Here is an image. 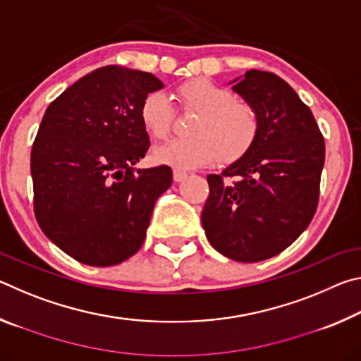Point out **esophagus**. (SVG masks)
I'll return each mask as SVG.
<instances>
[{"label": "esophagus", "instance_id": "1", "mask_svg": "<svg viewBox=\"0 0 361 361\" xmlns=\"http://www.w3.org/2000/svg\"><path fill=\"white\" fill-rule=\"evenodd\" d=\"M188 176V173L186 172H181V170H173V180L176 181V183H180V181H183Z\"/></svg>", "mask_w": 361, "mask_h": 361}]
</instances>
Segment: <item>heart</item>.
<instances>
[{
    "instance_id": "1",
    "label": "heart",
    "mask_w": 361,
    "mask_h": 361,
    "mask_svg": "<svg viewBox=\"0 0 361 361\" xmlns=\"http://www.w3.org/2000/svg\"><path fill=\"white\" fill-rule=\"evenodd\" d=\"M178 99L185 111L197 113L189 127L191 137L157 148L154 157L159 162L194 169L218 157L228 164L252 148L258 135V118L248 105L237 102L229 89L209 79H194L178 89ZM140 116L146 132L162 140L173 124L175 109L166 94L151 92L145 97Z\"/></svg>"
}]
</instances>
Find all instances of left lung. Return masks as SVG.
<instances>
[{"mask_svg":"<svg viewBox=\"0 0 361 361\" xmlns=\"http://www.w3.org/2000/svg\"><path fill=\"white\" fill-rule=\"evenodd\" d=\"M229 84L255 111L258 135L221 175L207 176L202 226L216 252L258 262L283 252L312 221L325 140L309 106L274 73L250 70Z\"/></svg>","mask_w":361,"mask_h":361,"instance_id":"left-lung-1","label":"left lung"}]
</instances>
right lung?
I'll return each mask as SVG.
<instances>
[{
  "instance_id": "1",
  "label": "right lung",
  "mask_w": 361,
  "mask_h": 361,
  "mask_svg": "<svg viewBox=\"0 0 361 361\" xmlns=\"http://www.w3.org/2000/svg\"><path fill=\"white\" fill-rule=\"evenodd\" d=\"M151 73L108 65L60 94L32 148L35 215L51 242L82 264L114 266L143 245L172 169H133L149 148L140 109L162 89Z\"/></svg>"
}]
</instances>
